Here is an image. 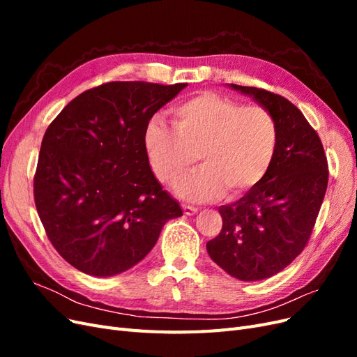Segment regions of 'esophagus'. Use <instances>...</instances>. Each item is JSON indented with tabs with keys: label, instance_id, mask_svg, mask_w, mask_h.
I'll list each match as a JSON object with an SVG mask.
<instances>
[{
	"label": "esophagus",
	"instance_id": "34e87169",
	"mask_svg": "<svg viewBox=\"0 0 357 357\" xmlns=\"http://www.w3.org/2000/svg\"><path fill=\"white\" fill-rule=\"evenodd\" d=\"M181 208H183V213H185L186 215H192V214L198 213L197 207H192V205H188V204H183Z\"/></svg>",
	"mask_w": 357,
	"mask_h": 357
}]
</instances>
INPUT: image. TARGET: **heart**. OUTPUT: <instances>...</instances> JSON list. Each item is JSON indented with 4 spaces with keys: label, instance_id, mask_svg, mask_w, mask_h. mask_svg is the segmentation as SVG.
<instances>
[{
    "label": "heart",
    "instance_id": "heart-1",
    "mask_svg": "<svg viewBox=\"0 0 357 357\" xmlns=\"http://www.w3.org/2000/svg\"><path fill=\"white\" fill-rule=\"evenodd\" d=\"M144 147L156 178L171 185L198 159L201 167L183 180V198L208 201L225 193L240 198L262 181L274 159L277 123L264 105H241L228 96L201 92L172 109V129L160 119L146 126Z\"/></svg>",
    "mask_w": 357,
    "mask_h": 357
}]
</instances>
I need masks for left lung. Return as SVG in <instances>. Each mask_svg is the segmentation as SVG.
Masks as SVG:
<instances>
[{
	"instance_id": "left-lung-1",
	"label": "left lung",
	"mask_w": 357,
	"mask_h": 357,
	"mask_svg": "<svg viewBox=\"0 0 357 357\" xmlns=\"http://www.w3.org/2000/svg\"><path fill=\"white\" fill-rule=\"evenodd\" d=\"M252 95L277 123L274 159L262 181L222 205V231L207 243L213 261L232 277L256 282L278 274L304 250L325 198L329 169L320 137L295 104L252 86Z\"/></svg>"
}]
</instances>
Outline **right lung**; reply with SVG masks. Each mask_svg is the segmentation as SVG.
<instances>
[{
	"label": "right lung",
	"mask_w": 357,
	"mask_h": 357,
	"mask_svg": "<svg viewBox=\"0 0 357 357\" xmlns=\"http://www.w3.org/2000/svg\"><path fill=\"white\" fill-rule=\"evenodd\" d=\"M186 83L109 82L68 102L43 137L34 201L56 252L79 271L110 277L138 264L180 205L153 176L150 119Z\"/></svg>",
	"instance_id": "add662e5"
}]
</instances>
